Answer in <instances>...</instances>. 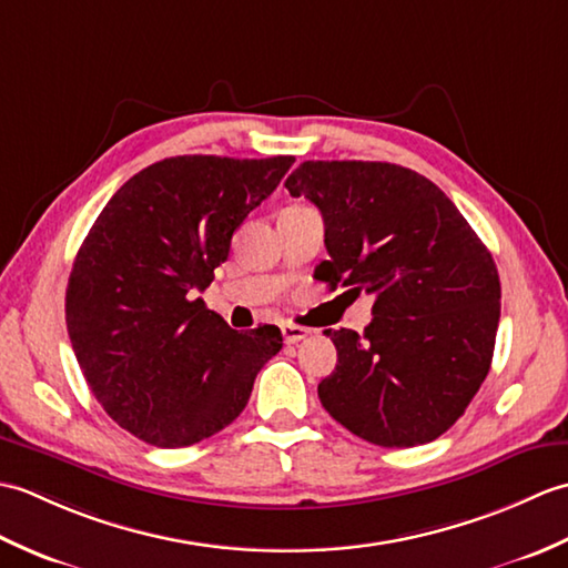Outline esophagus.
<instances>
[{"mask_svg": "<svg viewBox=\"0 0 568 568\" xmlns=\"http://www.w3.org/2000/svg\"><path fill=\"white\" fill-rule=\"evenodd\" d=\"M281 332H283V339H285V344H297V342H303L305 336L310 334V329L300 327V324H281Z\"/></svg>", "mask_w": 568, "mask_h": 568, "instance_id": "34e87169", "label": "esophagus"}]
</instances>
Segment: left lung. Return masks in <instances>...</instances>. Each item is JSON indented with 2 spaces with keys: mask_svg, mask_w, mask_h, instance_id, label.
I'll return each mask as SVG.
<instances>
[{
  "mask_svg": "<svg viewBox=\"0 0 568 568\" xmlns=\"http://www.w3.org/2000/svg\"><path fill=\"white\" fill-rule=\"evenodd\" d=\"M324 220L315 277L376 297L373 322L327 329L336 368L320 383L324 409L378 446L437 439L486 381L500 320L490 251L444 192L409 168L305 161L285 180Z\"/></svg>",
  "mask_w": 568,
  "mask_h": 568,
  "instance_id": "1",
  "label": "left lung"
}]
</instances>
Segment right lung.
<instances>
[{
  "label": "right lung",
  "mask_w": 568,
  "mask_h": 568,
  "mask_svg": "<svg viewBox=\"0 0 568 568\" xmlns=\"http://www.w3.org/2000/svg\"><path fill=\"white\" fill-rule=\"evenodd\" d=\"M295 163L175 155L114 192L72 263L65 322L82 376L119 427L163 449L241 415L283 348L275 324L236 332L195 293Z\"/></svg>",
  "instance_id": "obj_1"
}]
</instances>
